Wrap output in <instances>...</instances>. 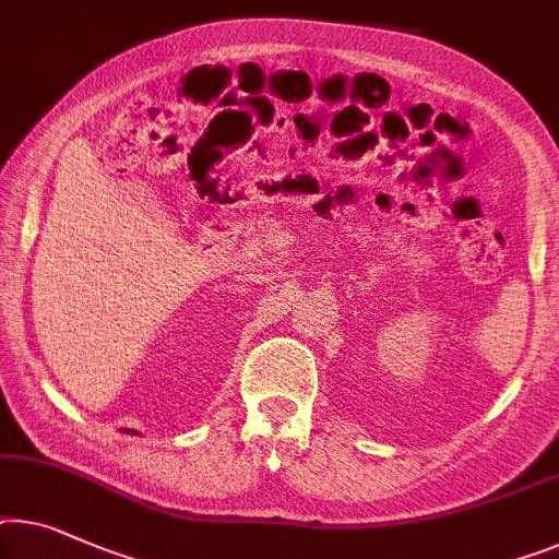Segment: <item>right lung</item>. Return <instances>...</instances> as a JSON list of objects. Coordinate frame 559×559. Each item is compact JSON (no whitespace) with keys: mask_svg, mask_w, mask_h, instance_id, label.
I'll use <instances>...</instances> for the list:
<instances>
[{"mask_svg":"<svg viewBox=\"0 0 559 559\" xmlns=\"http://www.w3.org/2000/svg\"><path fill=\"white\" fill-rule=\"evenodd\" d=\"M124 431H130V429H124ZM132 435H135V431H132Z\"/></svg>","mask_w":559,"mask_h":559,"instance_id":"obj_1","label":"right lung"}]
</instances>
